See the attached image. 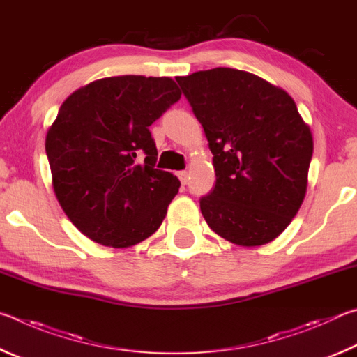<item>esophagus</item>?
Here are the masks:
<instances>
[{
  "label": "esophagus",
  "mask_w": 357,
  "mask_h": 357,
  "mask_svg": "<svg viewBox=\"0 0 357 357\" xmlns=\"http://www.w3.org/2000/svg\"><path fill=\"white\" fill-rule=\"evenodd\" d=\"M177 175H178L180 182H182V185H186V183H188V180H190V177H188V172H186V171H180V172H177Z\"/></svg>",
  "instance_id": "obj_1"
}]
</instances>
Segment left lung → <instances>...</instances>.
<instances>
[{"mask_svg":"<svg viewBox=\"0 0 357 357\" xmlns=\"http://www.w3.org/2000/svg\"><path fill=\"white\" fill-rule=\"evenodd\" d=\"M213 153L216 185L201 199L215 234L266 245L289 227L307 191L314 137L282 87L236 68L177 77Z\"/></svg>","mask_w":357,"mask_h":357,"instance_id":"obj_1","label":"left lung"}]
</instances>
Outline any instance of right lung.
<instances>
[{
    "label": "right lung",
    "mask_w": 357,
    "mask_h": 357,
    "mask_svg": "<svg viewBox=\"0 0 357 357\" xmlns=\"http://www.w3.org/2000/svg\"><path fill=\"white\" fill-rule=\"evenodd\" d=\"M180 96L172 78L122 75L92 81L61 105L45 137L52 185L87 238L122 249L161 226L180 182L153 167L149 127Z\"/></svg>",
    "instance_id": "right-lung-1"
}]
</instances>
